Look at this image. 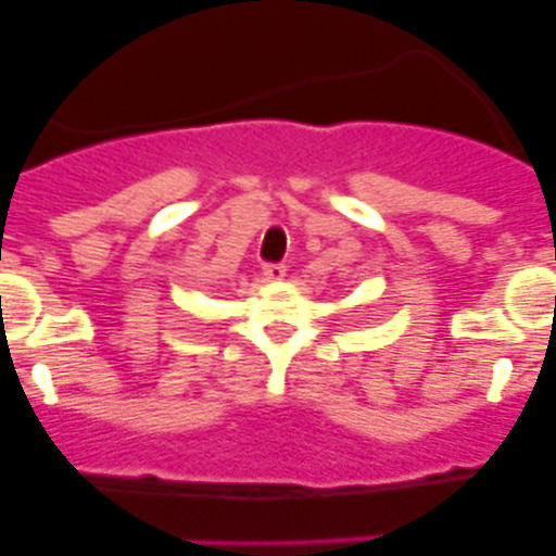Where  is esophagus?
<instances>
[{"label": "esophagus", "instance_id": "1", "mask_svg": "<svg viewBox=\"0 0 556 556\" xmlns=\"http://www.w3.org/2000/svg\"><path fill=\"white\" fill-rule=\"evenodd\" d=\"M285 271H288V268H285L282 263H266V266H263V277H266L268 282H279V279H285Z\"/></svg>", "mask_w": 556, "mask_h": 556}]
</instances>
